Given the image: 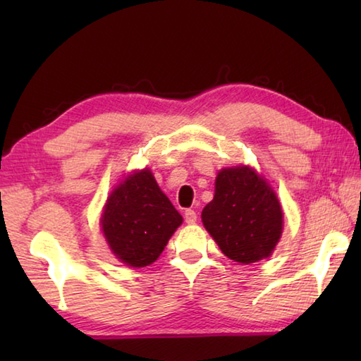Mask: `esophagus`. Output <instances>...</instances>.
<instances>
[{
    "mask_svg": "<svg viewBox=\"0 0 361 361\" xmlns=\"http://www.w3.org/2000/svg\"><path fill=\"white\" fill-rule=\"evenodd\" d=\"M185 221L188 223V224H194L195 221H197V213H195L194 210H186L185 212Z\"/></svg>",
    "mask_w": 361,
    "mask_h": 361,
    "instance_id": "esophagus-1",
    "label": "esophagus"
}]
</instances>
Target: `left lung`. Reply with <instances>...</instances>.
I'll list each match as a JSON object with an SVG mask.
<instances>
[{
	"instance_id": "obj_1",
	"label": "left lung",
	"mask_w": 361,
	"mask_h": 361,
	"mask_svg": "<svg viewBox=\"0 0 361 361\" xmlns=\"http://www.w3.org/2000/svg\"><path fill=\"white\" fill-rule=\"evenodd\" d=\"M202 223L229 259L250 264L271 256L283 229V212L271 185L247 166L219 170Z\"/></svg>"
}]
</instances>
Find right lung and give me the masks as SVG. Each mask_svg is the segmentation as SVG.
<instances>
[{"label": "right lung", "instance_id": "right-lung-1", "mask_svg": "<svg viewBox=\"0 0 361 361\" xmlns=\"http://www.w3.org/2000/svg\"><path fill=\"white\" fill-rule=\"evenodd\" d=\"M181 223L149 169L127 175L109 194L100 218L111 252L130 267L154 262Z\"/></svg>", "mask_w": 361, "mask_h": 361}]
</instances>
